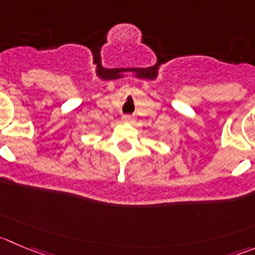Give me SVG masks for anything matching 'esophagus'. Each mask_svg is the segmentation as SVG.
Wrapping results in <instances>:
<instances>
[{
	"label": "esophagus",
	"instance_id": "obj_1",
	"mask_svg": "<svg viewBox=\"0 0 255 255\" xmlns=\"http://www.w3.org/2000/svg\"><path fill=\"white\" fill-rule=\"evenodd\" d=\"M121 120H123L124 123H130V124H131V123H134L135 119H134V116H131V115H124L123 118H121Z\"/></svg>",
	"mask_w": 255,
	"mask_h": 255
}]
</instances>
